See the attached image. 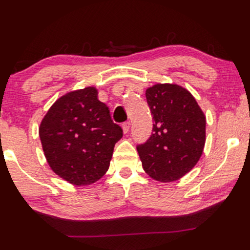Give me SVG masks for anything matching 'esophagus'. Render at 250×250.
Wrapping results in <instances>:
<instances>
[{
    "label": "esophagus",
    "mask_w": 250,
    "mask_h": 250,
    "mask_svg": "<svg viewBox=\"0 0 250 250\" xmlns=\"http://www.w3.org/2000/svg\"><path fill=\"white\" fill-rule=\"evenodd\" d=\"M130 126H131L130 122H125V123H123L122 127H123V131H124V133H127V132L130 131Z\"/></svg>",
    "instance_id": "obj_1"
}]
</instances>
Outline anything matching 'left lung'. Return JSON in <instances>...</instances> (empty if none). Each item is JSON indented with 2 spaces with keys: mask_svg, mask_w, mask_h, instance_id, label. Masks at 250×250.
Here are the masks:
<instances>
[{
  "mask_svg": "<svg viewBox=\"0 0 250 250\" xmlns=\"http://www.w3.org/2000/svg\"><path fill=\"white\" fill-rule=\"evenodd\" d=\"M153 117L152 134L137 146L145 172L161 183L188 173L200 159L206 142V117L189 91L175 84L146 90Z\"/></svg>",
  "mask_w": 250,
  "mask_h": 250,
  "instance_id": "1",
  "label": "left lung"
}]
</instances>
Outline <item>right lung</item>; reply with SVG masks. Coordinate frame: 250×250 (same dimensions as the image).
Wrapping results in <instances>:
<instances>
[{
    "instance_id": "obj_1",
    "label": "right lung",
    "mask_w": 250,
    "mask_h": 250,
    "mask_svg": "<svg viewBox=\"0 0 250 250\" xmlns=\"http://www.w3.org/2000/svg\"><path fill=\"white\" fill-rule=\"evenodd\" d=\"M95 87L72 91L50 107L40 126L48 164L56 174L77 186L96 183L110 167L123 130L97 98Z\"/></svg>"
}]
</instances>
